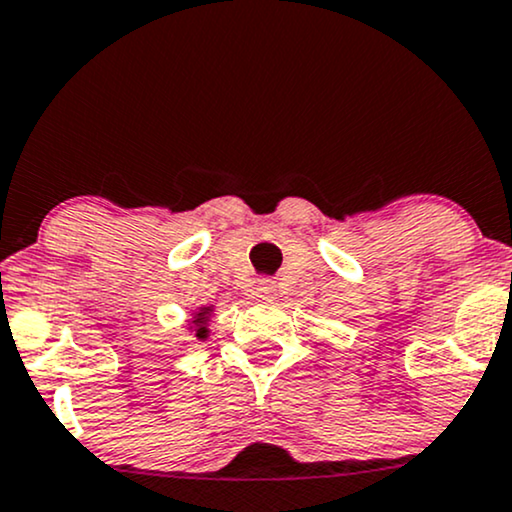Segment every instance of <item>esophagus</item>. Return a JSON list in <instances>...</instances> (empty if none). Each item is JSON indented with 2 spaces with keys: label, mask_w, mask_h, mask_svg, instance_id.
<instances>
[{
  "label": "esophagus",
  "mask_w": 512,
  "mask_h": 512,
  "mask_svg": "<svg viewBox=\"0 0 512 512\" xmlns=\"http://www.w3.org/2000/svg\"><path fill=\"white\" fill-rule=\"evenodd\" d=\"M257 298H262V300H274V295H276V288H274V283H269V281H260V286H257Z\"/></svg>",
  "instance_id": "obj_1"
}]
</instances>
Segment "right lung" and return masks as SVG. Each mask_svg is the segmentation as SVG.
I'll list each match as a JSON object with an SVG mask.
<instances>
[{"instance_id":"right-lung-1","label":"right lung","mask_w":512,"mask_h":512,"mask_svg":"<svg viewBox=\"0 0 512 512\" xmlns=\"http://www.w3.org/2000/svg\"><path fill=\"white\" fill-rule=\"evenodd\" d=\"M209 317H212V307H200V310H197V312H195V317H193V329H195V336L200 338V341H205L207 334H209V329H207Z\"/></svg>"}]
</instances>
